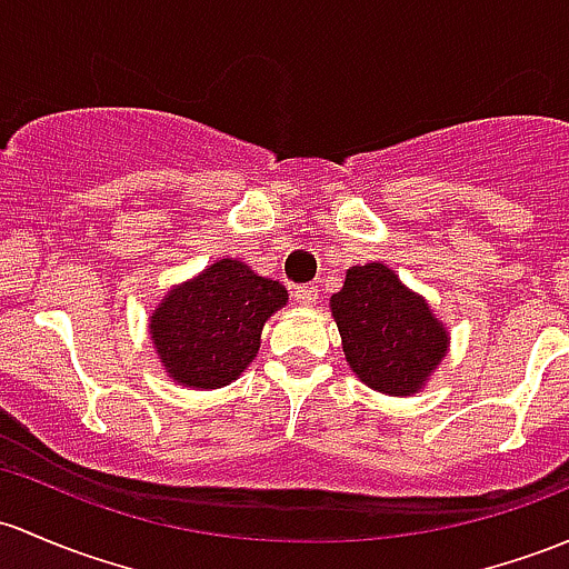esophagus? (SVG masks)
<instances>
[{"label":"esophagus","instance_id":"34e87169","mask_svg":"<svg viewBox=\"0 0 569 569\" xmlns=\"http://www.w3.org/2000/svg\"><path fill=\"white\" fill-rule=\"evenodd\" d=\"M317 296H320V290H317L315 284H303V287H296L292 290V301L298 303V307H315L317 303Z\"/></svg>","mask_w":569,"mask_h":569}]
</instances>
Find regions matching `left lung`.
<instances>
[{"mask_svg": "<svg viewBox=\"0 0 569 569\" xmlns=\"http://www.w3.org/2000/svg\"><path fill=\"white\" fill-rule=\"evenodd\" d=\"M347 366L371 390L415 396L450 350V333L420 292L409 290L385 262L347 268L331 296Z\"/></svg>", "mask_w": 569, "mask_h": 569, "instance_id": "1", "label": "left lung"}]
</instances>
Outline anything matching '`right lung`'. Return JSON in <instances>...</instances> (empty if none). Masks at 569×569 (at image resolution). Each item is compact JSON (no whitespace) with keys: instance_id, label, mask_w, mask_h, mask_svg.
I'll use <instances>...</instances> for the list:
<instances>
[{"instance_id":"1","label":"right lung","mask_w":569,"mask_h":569,"mask_svg":"<svg viewBox=\"0 0 569 569\" xmlns=\"http://www.w3.org/2000/svg\"><path fill=\"white\" fill-rule=\"evenodd\" d=\"M282 307L284 284L222 258L164 292L149 315V339L176 385L217 390L258 358L262 326Z\"/></svg>"}]
</instances>
